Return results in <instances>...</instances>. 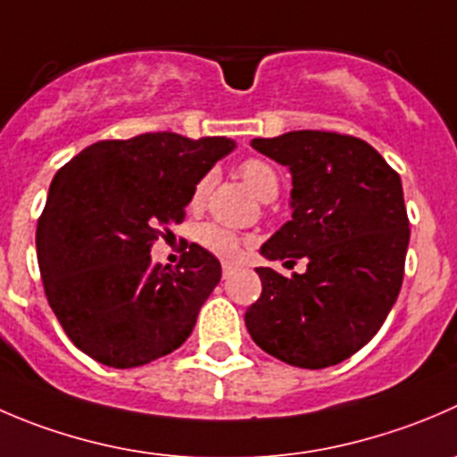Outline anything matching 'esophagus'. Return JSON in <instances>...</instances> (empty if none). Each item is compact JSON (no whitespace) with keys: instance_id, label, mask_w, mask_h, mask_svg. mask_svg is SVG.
<instances>
[{"instance_id":"esophagus-1","label":"esophagus","mask_w":457,"mask_h":457,"mask_svg":"<svg viewBox=\"0 0 457 457\" xmlns=\"http://www.w3.org/2000/svg\"><path fill=\"white\" fill-rule=\"evenodd\" d=\"M232 272H234V265L232 263H223V278H228Z\"/></svg>"}]
</instances>
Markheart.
Returning <instances> with one entry per match:
<instances>
[{"instance_id":"obj_1","label":"heart","mask_w":457,"mask_h":457,"mask_svg":"<svg viewBox=\"0 0 457 457\" xmlns=\"http://www.w3.org/2000/svg\"><path fill=\"white\" fill-rule=\"evenodd\" d=\"M238 174L241 179L259 194L263 201H272L278 192V174L270 162L261 161V158H247L238 165ZM212 187V174H205L203 179H198V183L192 189V207H201L205 203L207 194ZM196 241L201 243V247H205L210 254L219 256V259L234 261L241 252V245L247 241L241 234L232 232V229L223 228V225L216 223H205L196 229Z\"/></svg>"}]
</instances>
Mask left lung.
Returning a JSON list of instances; mask_svg holds the SVG:
<instances>
[{
	"label": "left lung",
	"mask_w": 457,
	"mask_h": 457,
	"mask_svg": "<svg viewBox=\"0 0 457 457\" xmlns=\"http://www.w3.org/2000/svg\"><path fill=\"white\" fill-rule=\"evenodd\" d=\"M252 147L290 167L292 220L263 247L303 274L256 268L261 296L245 312L256 346L299 369H326L364 348L400 295L409 216L400 174L366 140L290 131Z\"/></svg>",
	"instance_id": "8db88e82"
}]
</instances>
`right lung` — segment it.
<instances>
[{"label":"right lung","mask_w":457,"mask_h":457,"mask_svg":"<svg viewBox=\"0 0 457 457\" xmlns=\"http://www.w3.org/2000/svg\"><path fill=\"white\" fill-rule=\"evenodd\" d=\"M232 149L225 136L158 131L100 140L57 171L35 243L48 305L79 351L136 369L192 335L220 281L219 259L192 243L167 270L149 252L183 223L194 185Z\"/></svg>","instance_id":"add662e5"}]
</instances>
